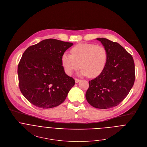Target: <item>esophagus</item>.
I'll list each match as a JSON object with an SVG mask.
<instances>
[{
	"mask_svg": "<svg viewBox=\"0 0 147 147\" xmlns=\"http://www.w3.org/2000/svg\"><path fill=\"white\" fill-rule=\"evenodd\" d=\"M80 81V80H79V79H77V78H75V82H76V83H78L79 81Z\"/></svg>",
	"mask_w": 147,
	"mask_h": 147,
	"instance_id": "obj_1",
	"label": "esophagus"
}]
</instances>
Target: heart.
I'll use <instances>...</instances> for the list:
<instances>
[{
	"instance_id": "heart-1",
	"label": "heart",
	"mask_w": 147,
	"mask_h": 147,
	"mask_svg": "<svg viewBox=\"0 0 147 147\" xmlns=\"http://www.w3.org/2000/svg\"><path fill=\"white\" fill-rule=\"evenodd\" d=\"M71 54L65 53L61 58L62 65L68 75L80 66V75L96 77L103 72L107 63V51L102 45L80 43L71 48Z\"/></svg>"
}]
</instances>
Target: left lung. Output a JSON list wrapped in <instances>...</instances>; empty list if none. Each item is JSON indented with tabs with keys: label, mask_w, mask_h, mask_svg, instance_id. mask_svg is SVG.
I'll return each mask as SVG.
<instances>
[{
	"label": "left lung",
	"mask_w": 147,
	"mask_h": 147,
	"mask_svg": "<svg viewBox=\"0 0 147 147\" xmlns=\"http://www.w3.org/2000/svg\"><path fill=\"white\" fill-rule=\"evenodd\" d=\"M106 48L107 61L103 72L89 81L85 97L93 107L107 109L118 106L127 96L135 80L132 56L119 44L97 38Z\"/></svg>",
	"instance_id": "1"
}]
</instances>
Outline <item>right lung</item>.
Returning <instances> with one entry per match:
<instances>
[{"label": "right lung", "mask_w": 147, "mask_h": 147, "mask_svg": "<svg viewBox=\"0 0 147 147\" xmlns=\"http://www.w3.org/2000/svg\"><path fill=\"white\" fill-rule=\"evenodd\" d=\"M71 42L48 38L29 47L18 66L20 90L33 105L51 109L62 103L75 81L62 65L63 53Z\"/></svg>", "instance_id": "add662e5"}]
</instances>
